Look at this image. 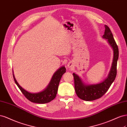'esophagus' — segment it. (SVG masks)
<instances>
[{
  "label": "esophagus",
  "mask_w": 127,
  "mask_h": 127,
  "mask_svg": "<svg viewBox=\"0 0 127 127\" xmlns=\"http://www.w3.org/2000/svg\"><path fill=\"white\" fill-rule=\"evenodd\" d=\"M74 66V65H73V63L72 62H69L67 64V66L68 67H72Z\"/></svg>",
  "instance_id": "esophagus-1"
}]
</instances>
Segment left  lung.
<instances>
[{"label":"left lung","mask_w":127,"mask_h":127,"mask_svg":"<svg viewBox=\"0 0 127 127\" xmlns=\"http://www.w3.org/2000/svg\"><path fill=\"white\" fill-rule=\"evenodd\" d=\"M104 27L105 30L103 37L108 39L114 52L112 67L108 78L103 82L99 84L86 85L83 83L78 75L75 73L73 74L74 76V88L76 95L81 99L85 101H93L101 97L107 92L113 82L115 80L117 75V61L119 58L118 47L109 27L107 25H104Z\"/></svg>","instance_id":"obj_1"}]
</instances>
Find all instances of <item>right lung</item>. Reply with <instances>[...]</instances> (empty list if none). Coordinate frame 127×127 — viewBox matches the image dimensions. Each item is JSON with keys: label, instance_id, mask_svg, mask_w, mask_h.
Masks as SVG:
<instances>
[{"label": "right lung", "instance_id": "add662e5", "mask_svg": "<svg viewBox=\"0 0 127 127\" xmlns=\"http://www.w3.org/2000/svg\"><path fill=\"white\" fill-rule=\"evenodd\" d=\"M66 72V68L64 66L61 67L53 75L51 82L47 88L43 91L37 93H31L23 89L16 81L13 74L15 82L17 84L20 90L23 93L27 99L30 101L36 103H46L55 99L60 80L64 73Z\"/></svg>", "mask_w": 127, "mask_h": 127}]
</instances>
